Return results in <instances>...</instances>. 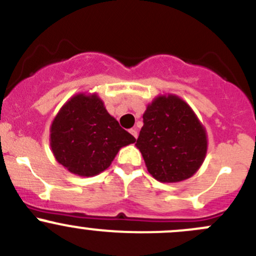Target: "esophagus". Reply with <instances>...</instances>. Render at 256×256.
Masks as SVG:
<instances>
[{
	"label": "esophagus",
	"instance_id": "obj_1",
	"mask_svg": "<svg viewBox=\"0 0 256 256\" xmlns=\"http://www.w3.org/2000/svg\"><path fill=\"white\" fill-rule=\"evenodd\" d=\"M130 134H131V135L134 136V138H138V130H136V128H131V130H130Z\"/></svg>",
	"mask_w": 256,
	"mask_h": 256
}]
</instances>
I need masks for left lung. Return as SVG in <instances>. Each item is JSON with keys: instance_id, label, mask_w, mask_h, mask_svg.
<instances>
[{"instance_id": "8db88e82", "label": "left lung", "mask_w": 256, "mask_h": 256, "mask_svg": "<svg viewBox=\"0 0 256 256\" xmlns=\"http://www.w3.org/2000/svg\"><path fill=\"white\" fill-rule=\"evenodd\" d=\"M136 147L147 171L162 183L192 177L208 148L207 131L192 108L174 94L158 95L147 105Z\"/></svg>"}]
</instances>
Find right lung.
Returning <instances> with one entry per match:
<instances>
[{
    "instance_id": "right-lung-1",
    "label": "right lung",
    "mask_w": 256,
    "mask_h": 256,
    "mask_svg": "<svg viewBox=\"0 0 256 256\" xmlns=\"http://www.w3.org/2000/svg\"><path fill=\"white\" fill-rule=\"evenodd\" d=\"M135 138L120 128L96 92H79L60 108L50 125L52 152L70 174L92 177L112 164Z\"/></svg>"
}]
</instances>
